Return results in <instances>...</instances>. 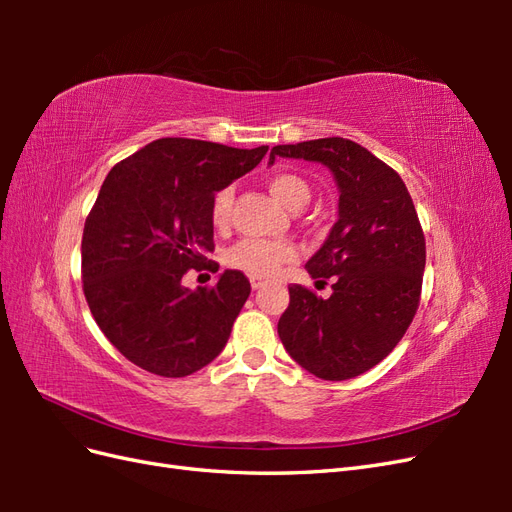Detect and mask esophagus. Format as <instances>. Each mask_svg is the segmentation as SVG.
<instances>
[{
	"instance_id": "1",
	"label": "esophagus",
	"mask_w": 512,
	"mask_h": 512,
	"mask_svg": "<svg viewBox=\"0 0 512 512\" xmlns=\"http://www.w3.org/2000/svg\"><path fill=\"white\" fill-rule=\"evenodd\" d=\"M250 282H252V288H254V290H260L262 286H265V282H262V280H258V277H252V280H250Z\"/></svg>"
}]
</instances>
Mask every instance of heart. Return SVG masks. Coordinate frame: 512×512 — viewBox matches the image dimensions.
<instances>
[{
  "instance_id": "1",
  "label": "heart",
  "mask_w": 512,
  "mask_h": 512,
  "mask_svg": "<svg viewBox=\"0 0 512 512\" xmlns=\"http://www.w3.org/2000/svg\"><path fill=\"white\" fill-rule=\"evenodd\" d=\"M267 185L269 192L290 211L303 209L312 198L307 181L294 173H277ZM232 203H235L232 188H224L215 194L211 203V222L215 228L228 226ZM290 260H294V247L288 241L243 239L228 252V265L252 277H273Z\"/></svg>"
}]
</instances>
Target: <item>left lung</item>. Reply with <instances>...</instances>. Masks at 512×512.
<instances>
[{
	"label": "left lung",
	"mask_w": 512,
	"mask_h": 512,
	"mask_svg": "<svg viewBox=\"0 0 512 512\" xmlns=\"http://www.w3.org/2000/svg\"><path fill=\"white\" fill-rule=\"evenodd\" d=\"M277 156L324 164L339 190L337 222L305 265L316 284L331 280V297L292 284L277 333L316 378H356L391 354L421 303V222L406 183L359 143L318 138L273 147L269 164Z\"/></svg>",
	"instance_id": "1"
}]
</instances>
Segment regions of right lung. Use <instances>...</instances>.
I'll list each match as a JSON object with an SVG mask.
<instances>
[{
    "mask_svg": "<svg viewBox=\"0 0 512 512\" xmlns=\"http://www.w3.org/2000/svg\"><path fill=\"white\" fill-rule=\"evenodd\" d=\"M267 151L158 138L106 175L83 230V292L100 331L134 365L183 378L224 350L250 280L232 269L211 288L181 280L190 269H220L207 262L215 192Z\"/></svg>",
    "mask_w": 512,
    "mask_h": 512,
    "instance_id": "right-lung-1",
    "label": "right lung"
}]
</instances>
